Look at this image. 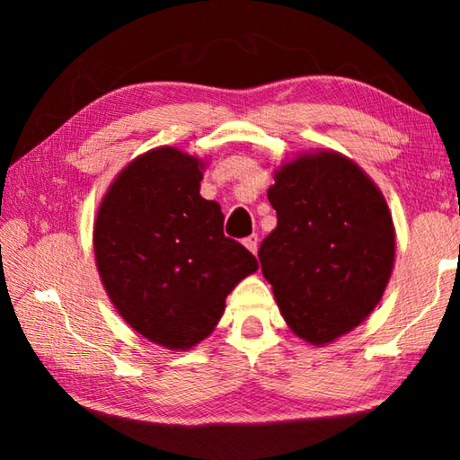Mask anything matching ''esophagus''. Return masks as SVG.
I'll return each mask as SVG.
<instances>
[{"label":"esophagus","mask_w":460,"mask_h":460,"mask_svg":"<svg viewBox=\"0 0 460 460\" xmlns=\"http://www.w3.org/2000/svg\"><path fill=\"white\" fill-rule=\"evenodd\" d=\"M243 243H245V247L249 249V252H252V253H258L260 237H258V235H255V233H253V235H249V237H245V239H243Z\"/></svg>","instance_id":"esophagus-1"}]
</instances>
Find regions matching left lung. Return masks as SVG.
<instances>
[{
  "mask_svg": "<svg viewBox=\"0 0 460 460\" xmlns=\"http://www.w3.org/2000/svg\"><path fill=\"white\" fill-rule=\"evenodd\" d=\"M274 181L278 227L260 245L263 278L296 337L326 345L359 326L385 292L392 213L377 184L334 150L298 154Z\"/></svg>",
  "mask_w": 460,
  "mask_h": 460,
  "instance_id": "left-lung-1",
  "label": "left lung"
}]
</instances>
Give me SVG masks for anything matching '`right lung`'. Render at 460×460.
Returning a JSON list of instances; mask_svg holds the SVG:
<instances>
[{
	"label": "right lung",
	"mask_w": 460,
	"mask_h": 460,
	"mask_svg": "<svg viewBox=\"0 0 460 460\" xmlns=\"http://www.w3.org/2000/svg\"><path fill=\"white\" fill-rule=\"evenodd\" d=\"M205 162L162 146L137 155L101 200L93 249L113 306L155 345L189 351L258 260L225 237L219 202L200 197Z\"/></svg>",
	"instance_id": "right-lung-1"
}]
</instances>
